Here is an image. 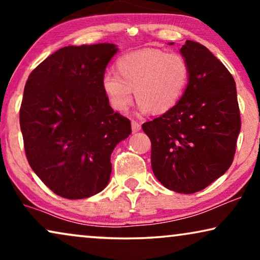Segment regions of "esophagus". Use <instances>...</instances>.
Masks as SVG:
<instances>
[{"label": "esophagus", "mask_w": 260, "mask_h": 260, "mask_svg": "<svg viewBox=\"0 0 260 260\" xmlns=\"http://www.w3.org/2000/svg\"><path fill=\"white\" fill-rule=\"evenodd\" d=\"M131 129H133V133H138L141 130V124L136 120H131Z\"/></svg>", "instance_id": "obj_1"}]
</instances>
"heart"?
<instances>
[{"label": "heart", "mask_w": 260, "mask_h": 260, "mask_svg": "<svg viewBox=\"0 0 260 260\" xmlns=\"http://www.w3.org/2000/svg\"><path fill=\"white\" fill-rule=\"evenodd\" d=\"M116 74L102 78L103 93L117 112H125L134 94L142 112L165 113L182 97L189 80V63L180 53L145 48L124 54L115 63Z\"/></svg>", "instance_id": "heart-1"}]
</instances>
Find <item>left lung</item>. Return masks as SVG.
I'll return each instance as SVG.
<instances>
[{
    "label": "left lung",
    "instance_id": "1",
    "mask_svg": "<svg viewBox=\"0 0 260 260\" xmlns=\"http://www.w3.org/2000/svg\"><path fill=\"white\" fill-rule=\"evenodd\" d=\"M180 52L190 70L186 91L142 129L151 141L156 179L170 190L193 194L232 165L241 122L236 81L225 65L199 42L187 40Z\"/></svg>",
    "mask_w": 260,
    "mask_h": 260
}]
</instances>
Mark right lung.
I'll return each mask as SVG.
<instances>
[{"instance_id": "obj_1", "label": "right lung", "mask_w": 260, "mask_h": 260, "mask_svg": "<svg viewBox=\"0 0 260 260\" xmlns=\"http://www.w3.org/2000/svg\"><path fill=\"white\" fill-rule=\"evenodd\" d=\"M118 48L113 44L67 46L31 71L20 108L28 163L59 197L90 198L108 186L110 157L131 134L113 112L102 78Z\"/></svg>"}]
</instances>
